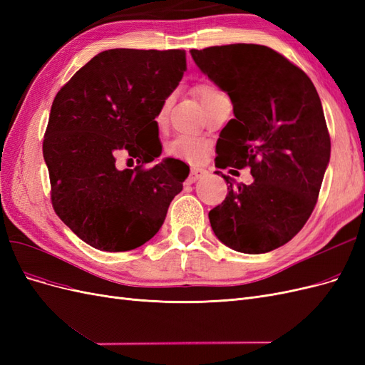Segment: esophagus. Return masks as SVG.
Instances as JSON below:
<instances>
[{"instance_id": "34e87169", "label": "esophagus", "mask_w": 365, "mask_h": 365, "mask_svg": "<svg viewBox=\"0 0 365 365\" xmlns=\"http://www.w3.org/2000/svg\"><path fill=\"white\" fill-rule=\"evenodd\" d=\"M207 173V170L205 169H200V168H193L192 170H190V175L187 176V184H193L195 181H197L201 178V176H204Z\"/></svg>"}]
</instances>
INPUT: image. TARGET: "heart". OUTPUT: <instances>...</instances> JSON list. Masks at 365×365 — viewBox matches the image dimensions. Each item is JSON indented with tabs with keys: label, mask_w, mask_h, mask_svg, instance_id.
Instances as JSON below:
<instances>
[{
	"label": "heart",
	"mask_w": 365,
	"mask_h": 365,
	"mask_svg": "<svg viewBox=\"0 0 365 365\" xmlns=\"http://www.w3.org/2000/svg\"><path fill=\"white\" fill-rule=\"evenodd\" d=\"M195 91L197 94V97L201 98V102L204 105V108L207 109L208 106H212L213 103H216L220 98H225L227 96L219 90L217 86H215L213 83L210 82H202L200 85H196ZM169 102L170 98H165L160 113L157 115V121L161 125L164 118H165V113H168V108H169ZM165 152H168V155L176 160H182L187 163H192V164H200L202 163L208 152H210V143L205 138L201 137H193V135H180L173 138L168 148H165Z\"/></svg>",
	"instance_id": "b5f03b06"
}]
</instances>
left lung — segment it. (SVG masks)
I'll use <instances>...</instances> for the list:
<instances>
[{
	"instance_id": "left-lung-1",
	"label": "left lung",
	"mask_w": 365,
	"mask_h": 365,
	"mask_svg": "<svg viewBox=\"0 0 365 365\" xmlns=\"http://www.w3.org/2000/svg\"><path fill=\"white\" fill-rule=\"evenodd\" d=\"M190 53L233 103L235 118L216 143V168H250L254 178L233 187L216 170L230 185L210 210V224L239 252L272 251L304 227L318 201L330 158L322 101L307 74L269 47L230 43Z\"/></svg>"
}]
</instances>
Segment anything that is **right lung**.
Wrapping results in <instances>:
<instances>
[{
    "mask_svg": "<svg viewBox=\"0 0 365 365\" xmlns=\"http://www.w3.org/2000/svg\"><path fill=\"white\" fill-rule=\"evenodd\" d=\"M185 71L184 50L98 53L54 97L42 152L54 212L97 250L120 252L158 233L189 165L161 155L155 121ZM126 153L139 164L116 168Z\"/></svg>",
    "mask_w": 365,
    "mask_h": 365,
    "instance_id": "1",
    "label": "right lung"
}]
</instances>
